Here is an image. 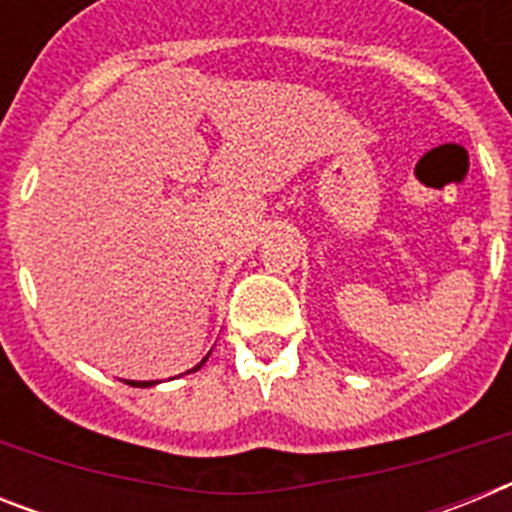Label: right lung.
Here are the masks:
<instances>
[{
	"label": "right lung",
	"mask_w": 512,
	"mask_h": 512,
	"mask_svg": "<svg viewBox=\"0 0 512 512\" xmlns=\"http://www.w3.org/2000/svg\"><path fill=\"white\" fill-rule=\"evenodd\" d=\"M210 354H212V351H210ZM210 354H207V356H205V359H202V361H200V364H197V366H192V369H189V372H187V374H192V372H200L202 366H205V361H207V359H210ZM128 384H133V387H153V384H158V382H130V379H128Z\"/></svg>",
	"instance_id": "add662e5"
}]
</instances>
